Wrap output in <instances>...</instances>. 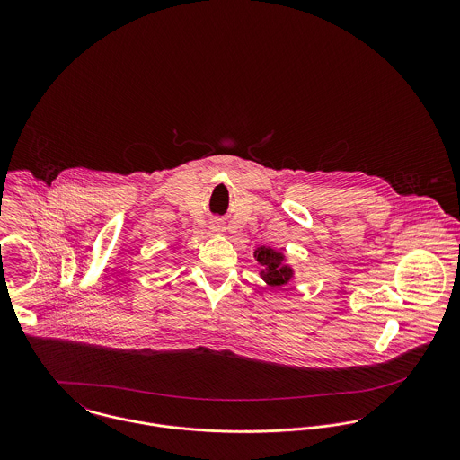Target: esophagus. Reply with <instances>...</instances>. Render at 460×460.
I'll return each instance as SVG.
<instances>
[{
  "instance_id": "esophagus-1",
  "label": "esophagus",
  "mask_w": 460,
  "mask_h": 460,
  "mask_svg": "<svg viewBox=\"0 0 460 460\" xmlns=\"http://www.w3.org/2000/svg\"><path fill=\"white\" fill-rule=\"evenodd\" d=\"M210 230H212L214 234H221V232H223V226H221V225H217V223H212Z\"/></svg>"
}]
</instances>
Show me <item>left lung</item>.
Returning <instances> with one entry per match:
<instances>
[{
	"label": "left lung",
	"mask_w": 460,
	"mask_h": 460,
	"mask_svg": "<svg viewBox=\"0 0 460 460\" xmlns=\"http://www.w3.org/2000/svg\"><path fill=\"white\" fill-rule=\"evenodd\" d=\"M253 257L262 265L259 274L269 288H279L294 281L296 270L290 263L287 262V257L281 250H276L270 246H261L253 252Z\"/></svg>",
	"instance_id": "1"
}]
</instances>
